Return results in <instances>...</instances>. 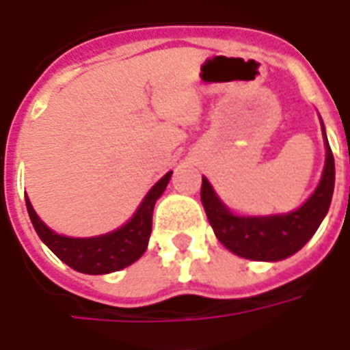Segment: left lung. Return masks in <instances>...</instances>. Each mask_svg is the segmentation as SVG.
<instances>
[{"instance_id":"1","label":"left lung","mask_w":350,"mask_h":350,"mask_svg":"<svg viewBox=\"0 0 350 350\" xmlns=\"http://www.w3.org/2000/svg\"><path fill=\"white\" fill-rule=\"evenodd\" d=\"M325 145H327V161L319 185L310 198L306 200L305 205H301L299 209L288 215L258 218L234 217L217 198L209 181L202 178L200 196H202L205 215L209 218L211 228L215 229L217 239L229 252L252 260H282L299 252L312 239L319 224L323 222L334 193V156L330 150L327 135H325Z\"/></svg>"}]
</instances>
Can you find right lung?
Segmentation results:
<instances>
[{
	"label": "right lung",
	"mask_w": 350,
	"mask_h": 350,
	"mask_svg": "<svg viewBox=\"0 0 350 350\" xmlns=\"http://www.w3.org/2000/svg\"><path fill=\"white\" fill-rule=\"evenodd\" d=\"M170 176L172 172H167L152 187L150 193L146 194L143 204L139 205V209L130 222L124 224L117 231L93 237V239H69V237H62L51 231L34 213L33 205L25 196L27 211H29V217L36 233L44 240L45 246L62 262L68 264L69 268L82 271V273H90V275L111 273V271L130 266L145 253L152 233V211H154L156 200L163 194Z\"/></svg>",
	"instance_id": "right-lung-1"
}]
</instances>
